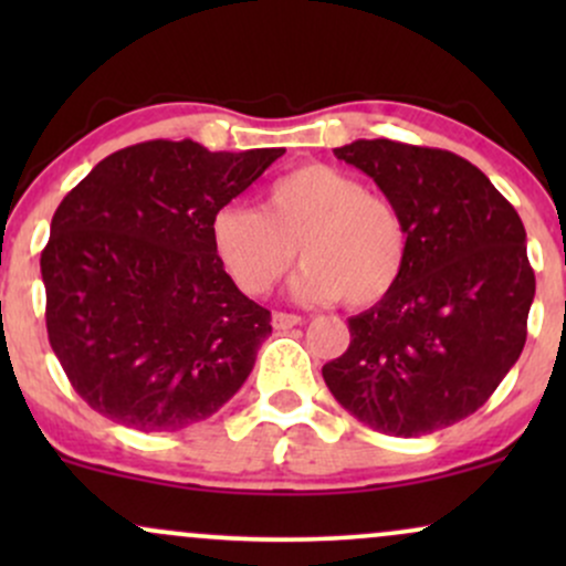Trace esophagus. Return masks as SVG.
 <instances>
[{"label":"esophagus","instance_id":"34e87169","mask_svg":"<svg viewBox=\"0 0 566 566\" xmlns=\"http://www.w3.org/2000/svg\"><path fill=\"white\" fill-rule=\"evenodd\" d=\"M271 324H274V329H292L301 324V316L297 314H287V311H274V316H271Z\"/></svg>","mask_w":566,"mask_h":566}]
</instances>
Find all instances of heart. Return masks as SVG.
Returning <instances> with one entry per match:
<instances>
[{"mask_svg": "<svg viewBox=\"0 0 566 566\" xmlns=\"http://www.w3.org/2000/svg\"><path fill=\"white\" fill-rule=\"evenodd\" d=\"M218 263L247 295H265L287 274L303 303L375 305L391 295L407 263V231L388 199L365 191L354 175L305 161L271 180L261 210L226 205L210 220Z\"/></svg>", "mask_w": 566, "mask_h": 566, "instance_id": "obj_1", "label": "heart"}]
</instances>
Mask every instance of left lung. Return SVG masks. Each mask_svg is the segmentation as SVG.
<instances>
[{"mask_svg": "<svg viewBox=\"0 0 566 566\" xmlns=\"http://www.w3.org/2000/svg\"><path fill=\"white\" fill-rule=\"evenodd\" d=\"M335 157L367 172L407 231L391 295L350 316L348 350L322 367L361 423L423 437L469 418L527 340L535 271L511 201L469 159L396 140H354Z\"/></svg>", "mask_w": 566, "mask_h": 566, "instance_id": "1", "label": "left lung"}]
</instances>
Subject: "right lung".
I'll use <instances>...</instances> for the list:
<instances>
[{
	"label": "right lung",
	"instance_id": "obj_1",
	"mask_svg": "<svg viewBox=\"0 0 566 566\" xmlns=\"http://www.w3.org/2000/svg\"><path fill=\"white\" fill-rule=\"evenodd\" d=\"M282 154L135 143L97 161L57 205L42 250L48 337L74 391L103 418L180 431L242 388L271 311L218 263L210 220Z\"/></svg>",
	"mask_w": 566,
	"mask_h": 566
}]
</instances>
